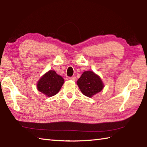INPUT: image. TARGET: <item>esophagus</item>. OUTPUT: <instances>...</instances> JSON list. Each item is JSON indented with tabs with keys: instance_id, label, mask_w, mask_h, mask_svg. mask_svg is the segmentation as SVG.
Listing matches in <instances>:
<instances>
[{
	"instance_id": "34e87169",
	"label": "esophagus",
	"mask_w": 147,
	"mask_h": 147,
	"mask_svg": "<svg viewBox=\"0 0 147 147\" xmlns=\"http://www.w3.org/2000/svg\"><path fill=\"white\" fill-rule=\"evenodd\" d=\"M69 79H70V80H74V81H75V80H76V77L75 76H72V77H70Z\"/></svg>"
}]
</instances>
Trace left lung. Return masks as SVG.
Returning <instances> with one entry per match:
<instances>
[{"instance_id": "left-lung-1", "label": "left lung", "mask_w": 147, "mask_h": 147, "mask_svg": "<svg viewBox=\"0 0 147 147\" xmlns=\"http://www.w3.org/2000/svg\"><path fill=\"white\" fill-rule=\"evenodd\" d=\"M77 84L80 90L88 97H92L100 92L104 86L100 77L91 71H84Z\"/></svg>"}]
</instances>
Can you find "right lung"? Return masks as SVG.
I'll return each mask as SVG.
<instances>
[{
	"mask_svg": "<svg viewBox=\"0 0 147 147\" xmlns=\"http://www.w3.org/2000/svg\"><path fill=\"white\" fill-rule=\"evenodd\" d=\"M64 79L55 71L49 70L42 77L37 83V89L47 96H53L60 90Z\"/></svg>",
	"mask_w": 147,
	"mask_h": 147,
	"instance_id": "1",
	"label": "right lung"
}]
</instances>
